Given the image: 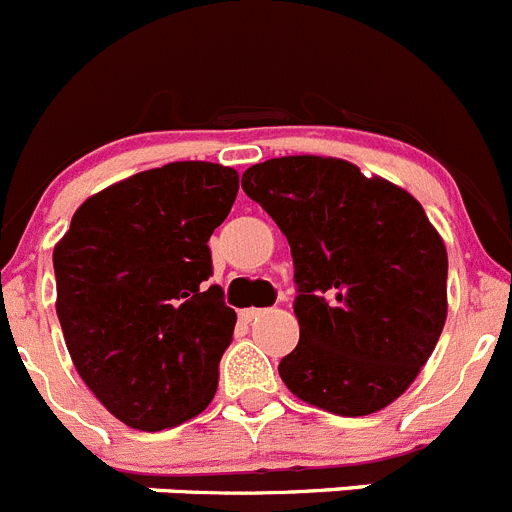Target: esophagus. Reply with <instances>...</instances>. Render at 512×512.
Masks as SVG:
<instances>
[{
	"instance_id": "1",
	"label": "esophagus",
	"mask_w": 512,
	"mask_h": 512,
	"mask_svg": "<svg viewBox=\"0 0 512 512\" xmlns=\"http://www.w3.org/2000/svg\"><path fill=\"white\" fill-rule=\"evenodd\" d=\"M266 310H261V307H246V310H241V318L246 320V323H251V320H256L259 315H264Z\"/></svg>"
}]
</instances>
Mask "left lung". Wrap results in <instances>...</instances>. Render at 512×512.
I'll use <instances>...</instances> for the list:
<instances>
[{
	"label": "left lung",
	"instance_id": "obj_1",
	"mask_svg": "<svg viewBox=\"0 0 512 512\" xmlns=\"http://www.w3.org/2000/svg\"><path fill=\"white\" fill-rule=\"evenodd\" d=\"M243 192L287 235L300 343L279 361L289 392L369 415L408 390L446 323L449 259L413 194L341 158L246 169Z\"/></svg>",
	"mask_w": 512,
	"mask_h": 512
}]
</instances>
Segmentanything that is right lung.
Segmentation results:
<instances>
[{
  "label": "right lung",
  "instance_id": "1",
  "mask_svg": "<svg viewBox=\"0 0 512 512\" xmlns=\"http://www.w3.org/2000/svg\"><path fill=\"white\" fill-rule=\"evenodd\" d=\"M238 171L207 161L148 169L89 197L53 248L56 312L76 372L138 431L200 415L217 390L235 310L207 287V241Z\"/></svg>",
  "mask_w": 512,
  "mask_h": 512
}]
</instances>
